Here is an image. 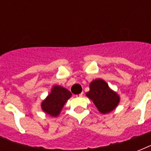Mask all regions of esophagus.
Masks as SVG:
<instances>
[{"label": "esophagus", "mask_w": 151, "mask_h": 151, "mask_svg": "<svg viewBox=\"0 0 151 151\" xmlns=\"http://www.w3.org/2000/svg\"><path fill=\"white\" fill-rule=\"evenodd\" d=\"M77 96H78V97H82L83 96V92H82V93H81V94H79V95H77Z\"/></svg>", "instance_id": "esophagus-1"}]
</instances>
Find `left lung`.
<instances>
[{
	"label": "left lung",
	"instance_id": "8db88e82",
	"mask_svg": "<svg viewBox=\"0 0 151 151\" xmlns=\"http://www.w3.org/2000/svg\"><path fill=\"white\" fill-rule=\"evenodd\" d=\"M89 92L86 96L94 103L101 114H108L117 107L120 103V96L109 87L105 81L97 78L89 85Z\"/></svg>",
	"mask_w": 151,
	"mask_h": 151
}]
</instances>
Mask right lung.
Wrapping results in <instances>:
<instances>
[{
  "label": "right lung",
  "instance_id": "1",
  "mask_svg": "<svg viewBox=\"0 0 151 151\" xmlns=\"http://www.w3.org/2000/svg\"><path fill=\"white\" fill-rule=\"evenodd\" d=\"M70 92L65 88L55 85L51 89V92L41 103V109L51 117L59 116L63 106L71 97Z\"/></svg>",
  "mask_w": 151,
  "mask_h": 151
}]
</instances>
